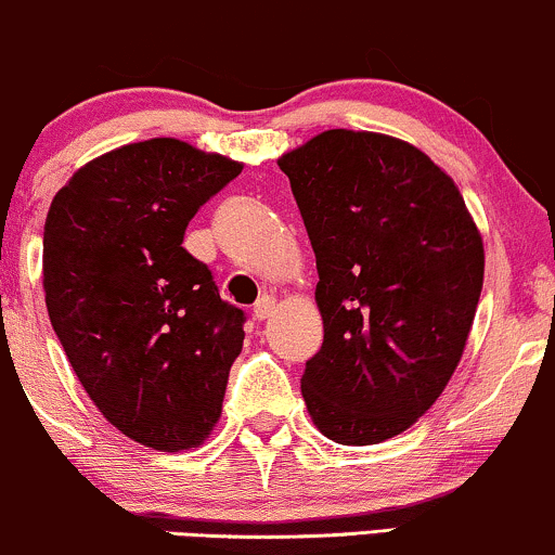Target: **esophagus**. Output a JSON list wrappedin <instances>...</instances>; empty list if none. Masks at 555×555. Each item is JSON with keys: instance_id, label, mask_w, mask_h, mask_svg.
I'll list each match as a JSON object with an SVG mask.
<instances>
[{"instance_id": "34e87169", "label": "esophagus", "mask_w": 555, "mask_h": 555, "mask_svg": "<svg viewBox=\"0 0 555 555\" xmlns=\"http://www.w3.org/2000/svg\"><path fill=\"white\" fill-rule=\"evenodd\" d=\"M275 314V299L272 296H264L254 304V320H267Z\"/></svg>"}]
</instances>
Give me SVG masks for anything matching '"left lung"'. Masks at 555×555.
Here are the masks:
<instances>
[{"label":"left lung","instance_id":"obj_1","mask_svg":"<svg viewBox=\"0 0 555 555\" xmlns=\"http://www.w3.org/2000/svg\"><path fill=\"white\" fill-rule=\"evenodd\" d=\"M318 259L323 347L301 395L338 444L397 437L461 362L485 246L461 190L426 153L331 129L278 160Z\"/></svg>","mask_w":555,"mask_h":555}]
</instances>
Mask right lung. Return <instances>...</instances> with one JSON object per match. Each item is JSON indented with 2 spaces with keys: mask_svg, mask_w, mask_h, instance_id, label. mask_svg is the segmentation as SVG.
<instances>
[{
  "mask_svg": "<svg viewBox=\"0 0 555 555\" xmlns=\"http://www.w3.org/2000/svg\"><path fill=\"white\" fill-rule=\"evenodd\" d=\"M241 169L156 137L89 160L47 214L50 323L100 413L153 450L204 442L243 349L246 314L182 246Z\"/></svg>",
  "mask_w": 555,
  "mask_h": 555,
  "instance_id": "right-lung-1",
  "label": "right lung"
}]
</instances>
